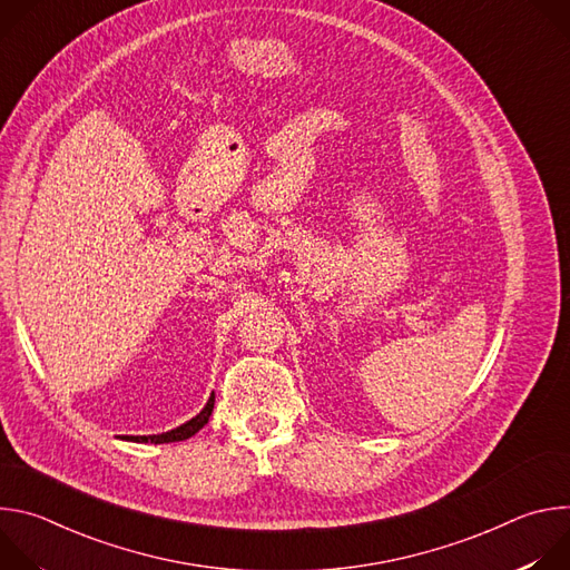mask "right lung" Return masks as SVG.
Listing matches in <instances>:
<instances>
[{
	"label": "right lung",
	"instance_id": "add662e5",
	"mask_svg": "<svg viewBox=\"0 0 570 570\" xmlns=\"http://www.w3.org/2000/svg\"><path fill=\"white\" fill-rule=\"evenodd\" d=\"M214 411V392L209 396V401L205 403V409L191 417L187 424L174 429V431H167L161 435H124L121 440H130V442H150V444H165V442H183V440H189L191 435H196L207 422H209V415Z\"/></svg>",
	"mask_w": 570,
	"mask_h": 570
}]
</instances>
